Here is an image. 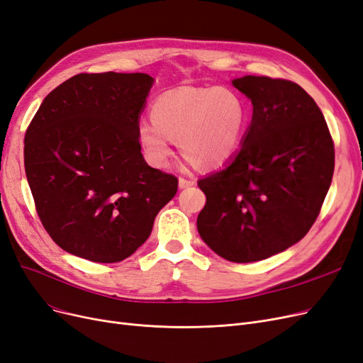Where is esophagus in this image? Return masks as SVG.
<instances>
[{
	"instance_id": "1",
	"label": "esophagus",
	"mask_w": 363,
	"mask_h": 363,
	"mask_svg": "<svg viewBox=\"0 0 363 363\" xmlns=\"http://www.w3.org/2000/svg\"><path fill=\"white\" fill-rule=\"evenodd\" d=\"M195 184V180L194 179H184V177H180L179 179V186L182 187H189V186H194Z\"/></svg>"
}]
</instances>
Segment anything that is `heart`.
<instances>
[{"instance_id": "heart-1", "label": "heart", "mask_w": 363, "mask_h": 363, "mask_svg": "<svg viewBox=\"0 0 363 363\" xmlns=\"http://www.w3.org/2000/svg\"><path fill=\"white\" fill-rule=\"evenodd\" d=\"M153 120L140 124V143L148 162L164 167L179 140L189 162L215 168L239 148L247 123L242 96L225 86H182L162 93L152 104Z\"/></svg>"}]
</instances>
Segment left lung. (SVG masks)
Segmentation results:
<instances>
[{
	"mask_svg": "<svg viewBox=\"0 0 363 363\" xmlns=\"http://www.w3.org/2000/svg\"><path fill=\"white\" fill-rule=\"evenodd\" d=\"M233 85L254 105L230 164L198 180L201 239L234 262L266 259L306 235L332 183L335 147L323 112L289 79L243 77Z\"/></svg>",
	"mask_w": 363,
	"mask_h": 363,
	"instance_id": "8db88e82",
	"label": "left lung"
}]
</instances>
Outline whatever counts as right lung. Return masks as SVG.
Segmentation results:
<instances>
[{
    "mask_svg": "<svg viewBox=\"0 0 363 363\" xmlns=\"http://www.w3.org/2000/svg\"><path fill=\"white\" fill-rule=\"evenodd\" d=\"M153 78L79 73L49 93L23 140L37 215L66 252L118 262L147 239L177 194L172 174L147 165L140 114Z\"/></svg>",
    "mask_w": 363,
    "mask_h": 363,
    "instance_id": "obj_1",
    "label": "right lung"
}]
</instances>
